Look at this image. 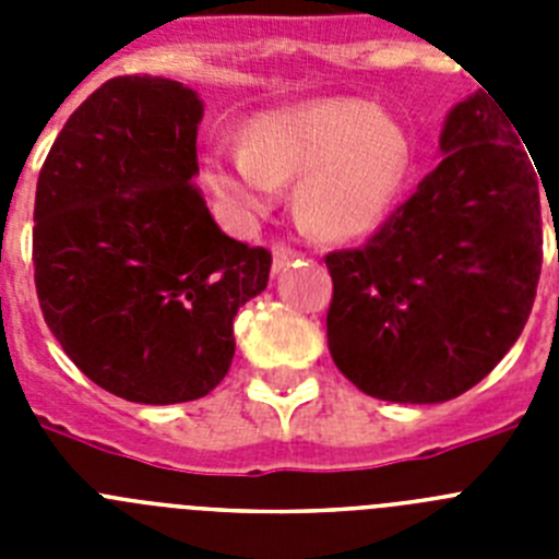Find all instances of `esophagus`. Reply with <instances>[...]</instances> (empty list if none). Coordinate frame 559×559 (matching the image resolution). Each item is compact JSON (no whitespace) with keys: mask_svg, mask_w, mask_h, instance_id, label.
Instances as JSON below:
<instances>
[{"mask_svg":"<svg viewBox=\"0 0 559 559\" xmlns=\"http://www.w3.org/2000/svg\"><path fill=\"white\" fill-rule=\"evenodd\" d=\"M296 257H302V251L296 249V246L274 243V274H280V271L288 269V265L294 263Z\"/></svg>","mask_w":559,"mask_h":559,"instance_id":"1","label":"esophagus"}]
</instances>
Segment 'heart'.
<instances>
[{
  "label": "heart",
  "instance_id": "1",
  "mask_svg": "<svg viewBox=\"0 0 559 559\" xmlns=\"http://www.w3.org/2000/svg\"><path fill=\"white\" fill-rule=\"evenodd\" d=\"M408 170L406 131L369 103L324 97L257 114L243 145L206 153L204 179L240 224L260 218L296 179V210L310 229L353 237L392 206Z\"/></svg>",
  "mask_w": 559,
  "mask_h": 559
}]
</instances>
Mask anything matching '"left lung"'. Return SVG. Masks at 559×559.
<instances>
[{
    "label": "left lung",
    "mask_w": 559,
    "mask_h": 559,
    "mask_svg": "<svg viewBox=\"0 0 559 559\" xmlns=\"http://www.w3.org/2000/svg\"><path fill=\"white\" fill-rule=\"evenodd\" d=\"M515 122L476 92L448 114L442 162L367 243L330 251L328 344L369 397L442 403L510 353L535 305L540 190Z\"/></svg>",
    "instance_id": "8db88e82"
}]
</instances>
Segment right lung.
<instances>
[{
  "label": "right lung",
  "mask_w": 559,
  "mask_h": 559,
  "mask_svg": "<svg viewBox=\"0 0 559 559\" xmlns=\"http://www.w3.org/2000/svg\"><path fill=\"white\" fill-rule=\"evenodd\" d=\"M204 106L165 78H111L38 173L33 265L44 322L88 380L147 406L199 400L235 355L237 310L271 251L224 235L192 176Z\"/></svg>",
  "instance_id": "right-lung-1"
}]
</instances>
